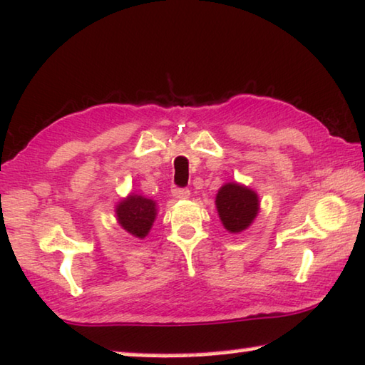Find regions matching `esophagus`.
<instances>
[{
    "mask_svg": "<svg viewBox=\"0 0 365 365\" xmlns=\"http://www.w3.org/2000/svg\"><path fill=\"white\" fill-rule=\"evenodd\" d=\"M172 195L177 200H187L190 197V190H187V188H172Z\"/></svg>",
    "mask_w": 365,
    "mask_h": 365,
    "instance_id": "1",
    "label": "esophagus"
}]
</instances>
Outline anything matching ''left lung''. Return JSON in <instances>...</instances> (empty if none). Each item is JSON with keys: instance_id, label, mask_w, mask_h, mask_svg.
Listing matches in <instances>:
<instances>
[{"instance_id": "8db88e82", "label": "left lung", "mask_w": 365, "mask_h": 365, "mask_svg": "<svg viewBox=\"0 0 365 365\" xmlns=\"http://www.w3.org/2000/svg\"><path fill=\"white\" fill-rule=\"evenodd\" d=\"M217 216L231 235H239L252 225L260 210V200L255 190L237 182H227L216 193Z\"/></svg>"}]
</instances>
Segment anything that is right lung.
<instances>
[{
	"label": "right lung",
	"instance_id": "1",
	"mask_svg": "<svg viewBox=\"0 0 365 365\" xmlns=\"http://www.w3.org/2000/svg\"><path fill=\"white\" fill-rule=\"evenodd\" d=\"M118 225L133 237L144 239L149 235L157 217V203L143 195L129 193L126 198L119 200L114 208Z\"/></svg>",
	"mask_w": 365,
	"mask_h": 365
}]
</instances>
